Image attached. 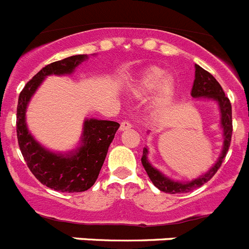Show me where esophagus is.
Masks as SVG:
<instances>
[{"label":"esophagus","mask_w":249,"mask_h":249,"mask_svg":"<svg viewBox=\"0 0 249 249\" xmlns=\"http://www.w3.org/2000/svg\"><path fill=\"white\" fill-rule=\"evenodd\" d=\"M131 127H132V124L128 122V121H123V122L121 123L120 129H121V131H126V129H129Z\"/></svg>","instance_id":"1"}]
</instances>
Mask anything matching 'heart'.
<instances>
[{
    "label": "heart",
    "instance_id": "heart-1",
    "mask_svg": "<svg viewBox=\"0 0 249 249\" xmlns=\"http://www.w3.org/2000/svg\"><path fill=\"white\" fill-rule=\"evenodd\" d=\"M155 92H157L156 107L166 106L175 93V81L160 67H151L143 71L131 86L132 96L138 100L149 97Z\"/></svg>",
    "mask_w": 249,
    "mask_h": 249
}]
</instances>
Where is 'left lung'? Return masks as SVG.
Masks as SVG:
<instances>
[{
    "label": "left lung",
    "instance_id": "left-lung-1",
    "mask_svg": "<svg viewBox=\"0 0 249 249\" xmlns=\"http://www.w3.org/2000/svg\"><path fill=\"white\" fill-rule=\"evenodd\" d=\"M195 68V81H193L191 96L193 98H203V100L214 101L218 105L219 114H221V122H219V124H221L222 128L223 147H222L221 155H219L218 160H215V163L204 175L199 176V177L188 182L175 181L172 178L163 175L157 168H155L148 160V148L144 147L143 155H142L141 160H142V164H143L144 169H146L149 179L152 181V183L157 187L158 190L162 191V192L171 193V195L190 192V191L198 188V187L203 186L206 182L210 181L211 178L215 175V172L218 171L224 157L227 155L231 144V137H232V106H231L230 100H228V97H226L221 85L217 82V80L210 72H207L206 70H203L198 65H196Z\"/></svg>",
    "mask_w": 249,
    "mask_h": 249
}]
</instances>
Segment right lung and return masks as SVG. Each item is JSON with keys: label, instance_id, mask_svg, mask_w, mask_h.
Instances as JSON below:
<instances>
[{"label": "right lung", "instance_id": "1", "mask_svg": "<svg viewBox=\"0 0 249 249\" xmlns=\"http://www.w3.org/2000/svg\"><path fill=\"white\" fill-rule=\"evenodd\" d=\"M86 59H89L87 54H76L43 67L22 89L17 105V140L22 156L41 183L59 192H83L93 186L120 124L113 121L86 118L78 147L59 153L43 147L32 136L26 123V112L46 77L73 73Z\"/></svg>", "mask_w": 249, "mask_h": 249}]
</instances>
